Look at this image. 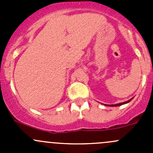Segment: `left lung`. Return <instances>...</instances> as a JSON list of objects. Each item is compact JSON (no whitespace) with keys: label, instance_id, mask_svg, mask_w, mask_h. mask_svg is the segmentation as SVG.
Returning <instances> with one entry per match:
<instances>
[{"label":"left lung","instance_id":"left-lung-1","mask_svg":"<svg viewBox=\"0 0 153 153\" xmlns=\"http://www.w3.org/2000/svg\"><path fill=\"white\" fill-rule=\"evenodd\" d=\"M133 99V98H131L130 100H129V101H125V102H123V103H120V104H112V105H108V104H104V105L105 106H121V105H123V104H127V103H129V101H131Z\"/></svg>","mask_w":153,"mask_h":153}]
</instances>
